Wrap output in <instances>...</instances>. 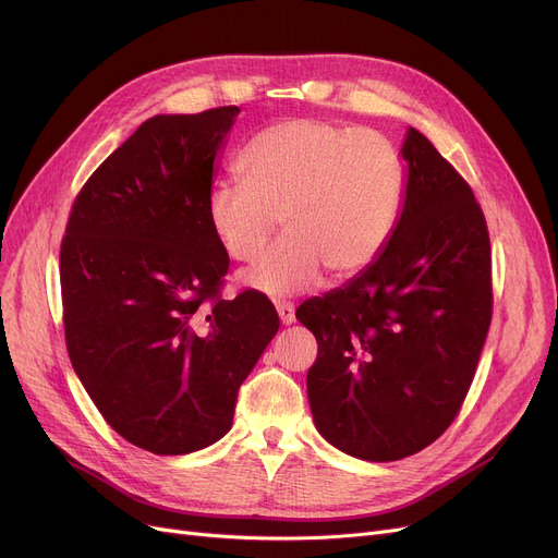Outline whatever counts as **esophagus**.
Instances as JSON below:
<instances>
[{
  "label": "esophagus",
  "mask_w": 558,
  "mask_h": 558,
  "mask_svg": "<svg viewBox=\"0 0 558 558\" xmlns=\"http://www.w3.org/2000/svg\"><path fill=\"white\" fill-rule=\"evenodd\" d=\"M276 310H278V316L282 320V326H291L296 320V312H294V303L289 301H282V303H276Z\"/></svg>",
  "instance_id": "obj_1"
}]
</instances>
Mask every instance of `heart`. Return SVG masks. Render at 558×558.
<instances>
[{
	"instance_id": "obj_1",
	"label": "heart",
	"mask_w": 558,
	"mask_h": 558,
	"mask_svg": "<svg viewBox=\"0 0 558 558\" xmlns=\"http://www.w3.org/2000/svg\"><path fill=\"white\" fill-rule=\"evenodd\" d=\"M246 179L215 181L208 223L221 248L253 259L242 280L264 296L299 294L320 280L362 274L391 242L404 203V167L389 137L330 120H289L242 151Z\"/></svg>"
}]
</instances>
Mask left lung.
I'll list each match as a JSON object with an SVG mask.
<instances>
[{"instance_id": "left-lung-1", "label": "left lung", "mask_w": 558, "mask_h": 558, "mask_svg": "<svg viewBox=\"0 0 558 558\" xmlns=\"http://www.w3.org/2000/svg\"><path fill=\"white\" fill-rule=\"evenodd\" d=\"M402 158L404 208L383 255L296 310L318 343L316 429L366 461L416 454L452 425L493 316L490 240L471 185L416 129Z\"/></svg>"}]
</instances>
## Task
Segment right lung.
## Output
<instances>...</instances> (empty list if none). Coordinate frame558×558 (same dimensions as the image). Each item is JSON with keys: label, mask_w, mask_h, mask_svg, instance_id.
<instances>
[{"label": "right lung", "mask_w": 558, "mask_h": 558, "mask_svg": "<svg viewBox=\"0 0 558 558\" xmlns=\"http://www.w3.org/2000/svg\"><path fill=\"white\" fill-rule=\"evenodd\" d=\"M238 112L146 120L85 181L61 242L70 362L104 421L154 454L219 441L280 328L259 291L221 299L230 259L208 192Z\"/></svg>", "instance_id": "obj_1"}]
</instances>
